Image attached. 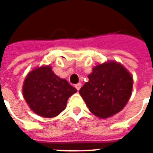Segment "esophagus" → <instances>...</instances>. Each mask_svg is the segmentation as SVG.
I'll list each match as a JSON object with an SVG mask.
<instances>
[{
    "mask_svg": "<svg viewBox=\"0 0 153 153\" xmlns=\"http://www.w3.org/2000/svg\"><path fill=\"white\" fill-rule=\"evenodd\" d=\"M81 87H82V84H81V83H76V85H75V88H76V89H77V90H79L80 88H81Z\"/></svg>",
    "mask_w": 153,
    "mask_h": 153,
    "instance_id": "obj_1",
    "label": "esophagus"
}]
</instances>
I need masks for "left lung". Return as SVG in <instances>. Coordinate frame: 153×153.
<instances>
[{"mask_svg": "<svg viewBox=\"0 0 153 153\" xmlns=\"http://www.w3.org/2000/svg\"><path fill=\"white\" fill-rule=\"evenodd\" d=\"M79 94L93 114L107 118L119 112L131 95L133 78L122 65L110 61L98 65Z\"/></svg>", "mask_w": 153, "mask_h": 153, "instance_id": "1", "label": "left lung"}]
</instances>
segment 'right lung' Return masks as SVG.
I'll return each instance as SVG.
<instances>
[{
	"instance_id": "add662e5",
	"label": "right lung",
	"mask_w": 153,
	"mask_h": 153,
	"mask_svg": "<svg viewBox=\"0 0 153 153\" xmlns=\"http://www.w3.org/2000/svg\"><path fill=\"white\" fill-rule=\"evenodd\" d=\"M76 89L65 79L59 78L50 66H42L27 75L23 86L25 100L35 113L53 117L63 111L69 97Z\"/></svg>"
}]
</instances>
